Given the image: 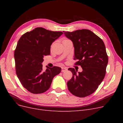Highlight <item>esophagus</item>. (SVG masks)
<instances>
[{"label": "esophagus", "instance_id": "1", "mask_svg": "<svg viewBox=\"0 0 123 123\" xmlns=\"http://www.w3.org/2000/svg\"><path fill=\"white\" fill-rule=\"evenodd\" d=\"M68 70V69L66 67H62V70H61V72H66Z\"/></svg>", "mask_w": 123, "mask_h": 123}]
</instances>
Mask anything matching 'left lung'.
I'll use <instances>...</instances> for the list:
<instances>
[{"label":"left lung","mask_w":123,"mask_h":123,"mask_svg":"<svg viewBox=\"0 0 123 123\" xmlns=\"http://www.w3.org/2000/svg\"><path fill=\"white\" fill-rule=\"evenodd\" d=\"M71 40L74 47L76 65H80L83 71L70 68L73 76L67 82L69 91L74 96L85 97L93 93L104 79L108 57L105 45L101 39L88 29L73 32L63 31Z\"/></svg>","instance_id":"obj_1"}]
</instances>
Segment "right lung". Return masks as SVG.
Masks as SVG:
<instances>
[{
  "label": "right lung",
  "mask_w": 123,
  "mask_h": 123,
  "mask_svg": "<svg viewBox=\"0 0 123 123\" xmlns=\"http://www.w3.org/2000/svg\"><path fill=\"white\" fill-rule=\"evenodd\" d=\"M63 32L37 27L24 34L19 39L14 51L16 72L22 86L33 94L46 92L54 77L61 68L46 66L43 70L44 56L50 54L51 45Z\"/></svg>",
  "instance_id": "obj_1"
}]
</instances>
